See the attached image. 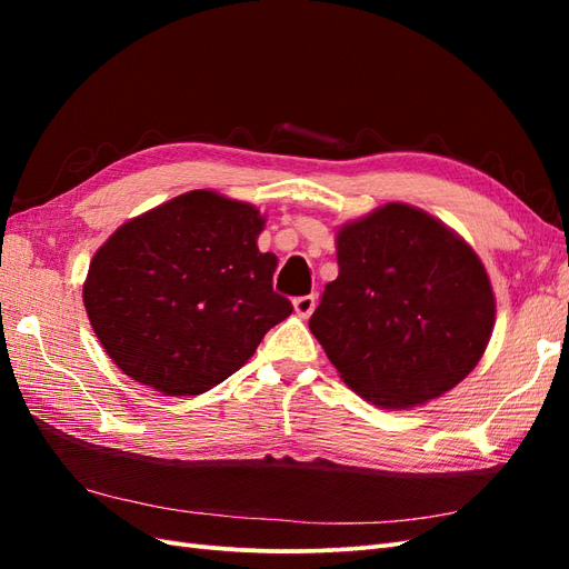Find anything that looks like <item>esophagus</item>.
<instances>
[{
  "mask_svg": "<svg viewBox=\"0 0 569 569\" xmlns=\"http://www.w3.org/2000/svg\"><path fill=\"white\" fill-rule=\"evenodd\" d=\"M313 308H316V297H299V299H295V311H297L299 318L311 316Z\"/></svg>",
  "mask_w": 569,
  "mask_h": 569,
  "instance_id": "esophagus-1",
  "label": "esophagus"
}]
</instances>
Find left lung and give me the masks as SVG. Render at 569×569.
<instances>
[{
  "mask_svg": "<svg viewBox=\"0 0 569 569\" xmlns=\"http://www.w3.org/2000/svg\"><path fill=\"white\" fill-rule=\"evenodd\" d=\"M337 263L308 327L366 401L412 408L475 370L496 299L479 256L441 220L385 203L339 228Z\"/></svg>",
  "mask_w": 569,
  "mask_h": 569,
  "instance_id": "obj_1",
  "label": "left lung"
}]
</instances>
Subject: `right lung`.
<instances>
[{
	"mask_svg": "<svg viewBox=\"0 0 569 569\" xmlns=\"http://www.w3.org/2000/svg\"><path fill=\"white\" fill-rule=\"evenodd\" d=\"M256 206L194 189L123 222L94 253L82 301L113 363L166 396L228 380L291 313L258 251Z\"/></svg>",
	"mask_w": 569,
	"mask_h": 569,
	"instance_id": "1",
	"label": "right lung"
}]
</instances>
